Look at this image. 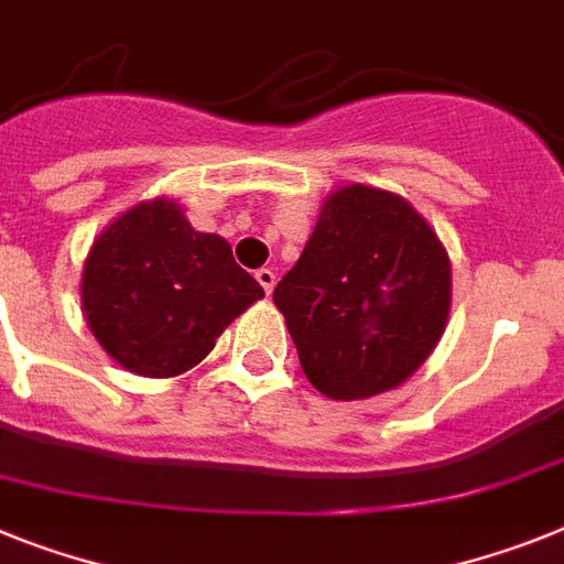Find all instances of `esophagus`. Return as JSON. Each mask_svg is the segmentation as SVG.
Segmentation results:
<instances>
[{
	"instance_id": "1",
	"label": "esophagus",
	"mask_w": 564,
	"mask_h": 564,
	"mask_svg": "<svg viewBox=\"0 0 564 564\" xmlns=\"http://www.w3.org/2000/svg\"><path fill=\"white\" fill-rule=\"evenodd\" d=\"M257 282L264 288V293H273V288H276V273L271 268H259Z\"/></svg>"
}]
</instances>
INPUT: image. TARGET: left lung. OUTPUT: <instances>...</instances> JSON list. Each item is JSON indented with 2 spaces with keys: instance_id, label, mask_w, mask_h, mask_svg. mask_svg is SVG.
Masks as SVG:
<instances>
[{
  "instance_id": "1",
  "label": "left lung",
  "mask_w": 564,
  "mask_h": 564,
  "mask_svg": "<svg viewBox=\"0 0 564 564\" xmlns=\"http://www.w3.org/2000/svg\"><path fill=\"white\" fill-rule=\"evenodd\" d=\"M273 302L307 382L339 402L370 399L411 379L440 345L451 259L411 202L354 182L325 196Z\"/></svg>"
}]
</instances>
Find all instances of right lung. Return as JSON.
Listing matches in <instances>:
<instances>
[{
	"mask_svg": "<svg viewBox=\"0 0 564 564\" xmlns=\"http://www.w3.org/2000/svg\"><path fill=\"white\" fill-rule=\"evenodd\" d=\"M79 293L105 354L151 379L196 368L230 322L264 296L223 236L191 228L167 196L139 202L96 236Z\"/></svg>",
	"mask_w": 564,
	"mask_h": 564,
	"instance_id": "right-lung-1",
	"label": "right lung"
}]
</instances>
